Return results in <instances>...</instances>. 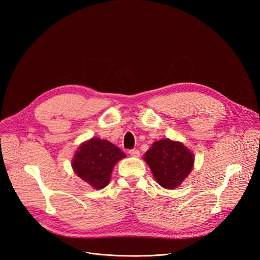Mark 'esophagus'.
<instances>
[{"instance_id": "esophagus-1", "label": "esophagus", "mask_w": 260, "mask_h": 260, "mask_svg": "<svg viewBox=\"0 0 260 260\" xmlns=\"http://www.w3.org/2000/svg\"><path fill=\"white\" fill-rule=\"evenodd\" d=\"M129 154H130L131 156H133V157H139V156H140V151H139V149H137V148L130 149Z\"/></svg>"}]
</instances>
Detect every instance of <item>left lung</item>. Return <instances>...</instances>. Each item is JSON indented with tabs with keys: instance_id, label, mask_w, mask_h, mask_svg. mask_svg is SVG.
<instances>
[{
	"instance_id": "1",
	"label": "left lung",
	"mask_w": 260,
	"mask_h": 260,
	"mask_svg": "<svg viewBox=\"0 0 260 260\" xmlns=\"http://www.w3.org/2000/svg\"><path fill=\"white\" fill-rule=\"evenodd\" d=\"M144 159L157 182L165 188H175L182 183L194 164L192 153L182 143L169 139L155 142Z\"/></svg>"
}]
</instances>
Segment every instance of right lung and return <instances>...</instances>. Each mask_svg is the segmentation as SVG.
<instances>
[{"label": "right lung", "instance_id": "obj_1", "mask_svg": "<svg viewBox=\"0 0 260 260\" xmlns=\"http://www.w3.org/2000/svg\"><path fill=\"white\" fill-rule=\"evenodd\" d=\"M124 156L120 148L108 141L93 138L78 148L73 168L85 182L100 190L108 184L115 164Z\"/></svg>", "mask_w": 260, "mask_h": 260}]
</instances>
